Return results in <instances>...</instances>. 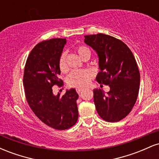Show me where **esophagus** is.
I'll return each instance as SVG.
<instances>
[{
	"label": "esophagus",
	"mask_w": 159,
	"mask_h": 159,
	"mask_svg": "<svg viewBox=\"0 0 159 159\" xmlns=\"http://www.w3.org/2000/svg\"><path fill=\"white\" fill-rule=\"evenodd\" d=\"M83 90H84L83 88H77L76 89V92H77L78 93H81Z\"/></svg>",
	"instance_id": "34e87169"
}]
</instances>
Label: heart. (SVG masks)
<instances>
[{"mask_svg": "<svg viewBox=\"0 0 159 159\" xmlns=\"http://www.w3.org/2000/svg\"><path fill=\"white\" fill-rule=\"evenodd\" d=\"M76 52L82 60L90 58L91 50L86 45H78L75 48ZM58 66L62 72L67 70L66 63V52L61 54L58 61ZM93 77V72L91 69H78L74 70L67 77V84L72 87H84L89 84L92 78Z\"/></svg>", "mask_w": 159, "mask_h": 159, "instance_id": "b5f03b06", "label": "heart"}]
</instances>
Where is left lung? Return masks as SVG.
Wrapping results in <instances>:
<instances>
[{
  "instance_id": "obj_1",
  "label": "left lung",
  "mask_w": 159,
  "mask_h": 159,
  "mask_svg": "<svg viewBox=\"0 0 159 159\" xmlns=\"http://www.w3.org/2000/svg\"><path fill=\"white\" fill-rule=\"evenodd\" d=\"M86 44L98 54V84L108 85L110 91L93 90L95 106L102 119L118 122L125 118L138 98L140 72L132 51L123 41L103 34L84 36Z\"/></svg>"
}]
</instances>
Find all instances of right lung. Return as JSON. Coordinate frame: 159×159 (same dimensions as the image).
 Returning <instances> with one entry per match:
<instances>
[{
  "instance_id": "obj_1",
  "label": "right lung",
  "mask_w": 159,
  "mask_h": 159,
  "mask_svg": "<svg viewBox=\"0 0 159 159\" xmlns=\"http://www.w3.org/2000/svg\"><path fill=\"white\" fill-rule=\"evenodd\" d=\"M66 39L55 38L43 41L27 57L23 76L26 100L30 109L45 125L57 130H65L77 122L78 95L75 89L63 96H54L52 87H63L58 61Z\"/></svg>"
}]
</instances>
